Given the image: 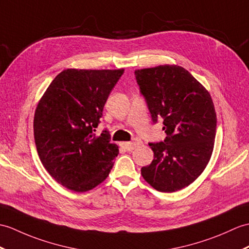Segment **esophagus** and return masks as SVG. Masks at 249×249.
Masks as SVG:
<instances>
[{
    "label": "esophagus",
    "instance_id": "34e87169",
    "mask_svg": "<svg viewBox=\"0 0 249 249\" xmlns=\"http://www.w3.org/2000/svg\"><path fill=\"white\" fill-rule=\"evenodd\" d=\"M142 142L140 139H135L134 141L131 142H124L122 143V146L126 149V151H132V149H135L137 146L140 145Z\"/></svg>",
    "mask_w": 249,
    "mask_h": 249
}]
</instances>
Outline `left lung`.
Listing matches in <instances>:
<instances>
[{
	"mask_svg": "<svg viewBox=\"0 0 249 249\" xmlns=\"http://www.w3.org/2000/svg\"><path fill=\"white\" fill-rule=\"evenodd\" d=\"M135 75L153 123L163 120L166 134L164 141L148 143L154 159L141 174L160 192H175L192 183L209 162L216 132L214 105L209 92L179 66L141 69Z\"/></svg>",
	"mask_w": 249,
	"mask_h": 249,
	"instance_id": "left-lung-1",
	"label": "left lung"
}]
</instances>
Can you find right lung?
Here are the masks:
<instances>
[{"label": "right lung", "mask_w": 249, "mask_h": 249, "mask_svg": "<svg viewBox=\"0 0 249 249\" xmlns=\"http://www.w3.org/2000/svg\"><path fill=\"white\" fill-rule=\"evenodd\" d=\"M120 70L68 69L54 78L40 100L34 118L39 158L57 182L75 192H86L110 173L119 146L107 128H95Z\"/></svg>", "instance_id": "add662e5"}]
</instances>
